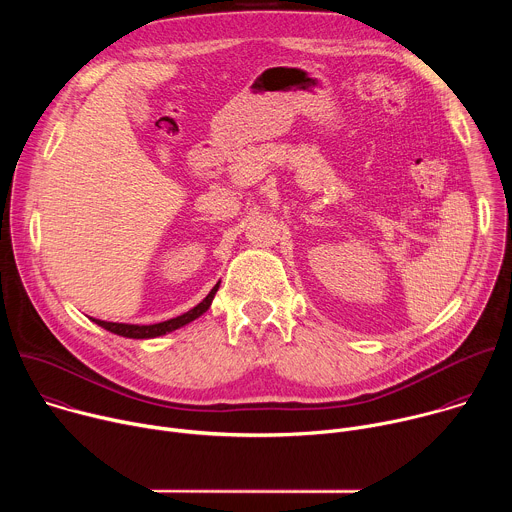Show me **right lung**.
Segmentation results:
<instances>
[{
    "mask_svg": "<svg viewBox=\"0 0 512 512\" xmlns=\"http://www.w3.org/2000/svg\"><path fill=\"white\" fill-rule=\"evenodd\" d=\"M216 289H218V283L210 289V294H208L196 308H192L190 312H186V314H182V316H178V318H172V320H166V322H160V324L137 326V324L105 322V320H95V318H93V322L99 324V326H103L105 330H109V332H113V334H119V336H125V338H156V336H162V334L172 332V330H176V328H182V326H186L188 322H192V320H196L198 316H202V314L210 308V302H212V298H214V294H216Z\"/></svg>",
    "mask_w": 512,
    "mask_h": 512,
    "instance_id": "obj_1",
    "label": "right lung"
}]
</instances>
